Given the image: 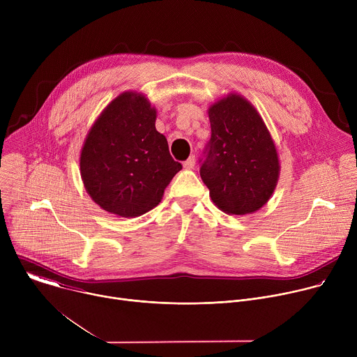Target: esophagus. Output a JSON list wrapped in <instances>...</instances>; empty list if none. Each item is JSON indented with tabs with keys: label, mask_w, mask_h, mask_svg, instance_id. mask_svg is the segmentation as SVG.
<instances>
[{
	"label": "esophagus",
	"mask_w": 357,
	"mask_h": 357,
	"mask_svg": "<svg viewBox=\"0 0 357 357\" xmlns=\"http://www.w3.org/2000/svg\"><path fill=\"white\" fill-rule=\"evenodd\" d=\"M195 162H196V161H195V157L192 155V157H189V158L183 162V168H185V169H193V168H195Z\"/></svg>",
	"instance_id": "obj_1"
}]
</instances>
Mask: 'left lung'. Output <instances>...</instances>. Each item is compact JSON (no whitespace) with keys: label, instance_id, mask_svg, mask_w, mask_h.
Segmentation results:
<instances>
[{"label":"left lung","instance_id":"1","mask_svg":"<svg viewBox=\"0 0 357 357\" xmlns=\"http://www.w3.org/2000/svg\"><path fill=\"white\" fill-rule=\"evenodd\" d=\"M212 135L203 151L200 178L215 205L229 215L259 211L280 174L275 145L247 100L231 94L209 109Z\"/></svg>","mask_w":357,"mask_h":357}]
</instances>
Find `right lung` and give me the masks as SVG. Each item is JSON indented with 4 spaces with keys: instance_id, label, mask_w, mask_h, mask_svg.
Returning <instances> with one entry per match:
<instances>
[{
    "instance_id": "1",
    "label": "right lung",
    "mask_w": 357,
    "mask_h": 357,
    "mask_svg": "<svg viewBox=\"0 0 357 357\" xmlns=\"http://www.w3.org/2000/svg\"><path fill=\"white\" fill-rule=\"evenodd\" d=\"M157 113L145 97L123 93L101 113L80 155L87 193L105 211L137 218L154 209L182 169L155 128Z\"/></svg>"
}]
</instances>
